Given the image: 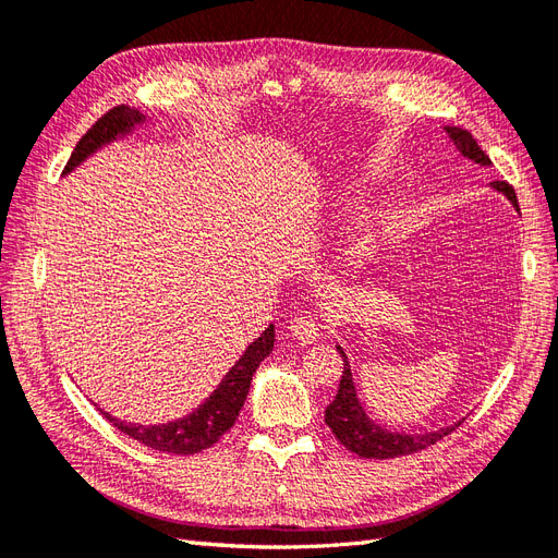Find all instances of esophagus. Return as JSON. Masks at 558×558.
Instances as JSON below:
<instances>
[{
    "label": "esophagus",
    "mask_w": 558,
    "mask_h": 558,
    "mask_svg": "<svg viewBox=\"0 0 558 558\" xmlns=\"http://www.w3.org/2000/svg\"><path fill=\"white\" fill-rule=\"evenodd\" d=\"M291 332L295 340H300L302 344H314L318 340V324L316 318L307 316V314H300L291 320Z\"/></svg>",
    "instance_id": "1"
}]
</instances>
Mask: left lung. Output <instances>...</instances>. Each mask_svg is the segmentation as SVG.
Returning a JSON list of instances; mask_svg holds the SVG:
<instances>
[{
    "label": "left lung",
    "instance_id": "left-lung-1",
    "mask_svg": "<svg viewBox=\"0 0 558 558\" xmlns=\"http://www.w3.org/2000/svg\"><path fill=\"white\" fill-rule=\"evenodd\" d=\"M445 132L449 134L453 146L461 150V156H465L468 160H475L480 165H492V160H488V156L480 148L477 140L472 137L468 130L447 125ZM492 185L519 209L517 193L508 181H494ZM337 351L342 353L344 369H342L340 388H337V396L326 408V424L335 433L337 440H340L349 451L363 456V459H396V456H408L435 445L437 440H442V437H447L463 424V421H456V424L445 426L440 430L414 433V435L386 430L384 426L375 424V421L365 414L363 404L359 402V396H356V386H353L347 353L342 351V347H337Z\"/></svg>",
    "mask_w": 558,
    "mask_h": 558
}]
</instances>
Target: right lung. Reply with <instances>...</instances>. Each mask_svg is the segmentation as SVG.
Segmentation results:
<instances>
[{
	"mask_svg": "<svg viewBox=\"0 0 558 558\" xmlns=\"http://www.w3.org/2000/svg\"><path fill=\"white\" fill-rule=\"evenodd\" d=\"M146 116L137 109H130L128 105H118L109 109L99 121L83 134L81 142L76 144L72 158L66 160L64 172L70 174L74 167H78L88 156H93L97 148L105 144L125 137L134 130V125H142ZM275 349V326H267L265 332L258 337L256 342H251L242 359L230 367V373L223 377V381L214 388V393L193 410L189 416L167 421V424H154V426H142V424H128L111 416L109 412L99 410L105 414L109 424H113L118 430L130 435L132 440H137L156 451L165 453H177V456H191L199 453L202 449H209L221 440L223 433L232 428L234 421L240 416V410L244 408V400L248 396V386L253 375H256L258 365L272 353Z\"/></svg>",
	"mask_w": 558,
	"mask_h": 558,
	"instance_id": "obj_1",
	"label": "right lung"
}]
</instances>
